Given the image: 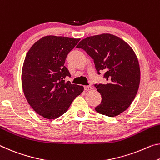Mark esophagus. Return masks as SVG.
Returning <instances> with one entry per match:
<instances>
[{
  "mask_svg": "<svg viewBox=\"0 0 160 160\" xmlns=\"http://www.w3.org/2000/svg\"><path fill=\"white\" fill-rule=\"evenodd\" d=\"M84 90H86V91H88V90H92V87L90 85H86V86H84Z\"/></svg>",
  "mask_w": 160,
  "mask_h": 160,
  "instance_id": "obj_1",
  "label": "esophagus"
}]
</instances>
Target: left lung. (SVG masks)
<instances>
[{
    "label": "left lung",
    "mask_w": 160,
    "mask_h": 160,
    "mask_svg": "<svg viewBox=\"0 0 160 160\" xmlns=\"http://www.w3.org/2000/svg\"><path fill=\"white\" fill-rule=\"evenodd\" d=\"M92 58L98 74L104 71L106 84H95L102 101L98 113L115 117L126 110L135 99L140 81V69L135 52L115 35L103 33L81 40L77 46Z\"/></svg>",
    "instance_id": "8db88e82"
}]
</instances>
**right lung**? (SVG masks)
<instances>
[{"instance_id":"right-lung-1","label":"right lung","mask_w":160,"mask_h":160,"mask_svg":"<svg viewBox=\"0 0 160 160\" xmlns=\"http://www.w3.org/2000/svg\"><path fill=\"white\" fill-rule=\"evenodd\" d=\"M80 40L48 35L35 42L25 56L21 75L24 95L31 108L45 118L53 120L66 112L84 90L65 81L70 77L65 59Z\"/></svg>"}]
</instances>
